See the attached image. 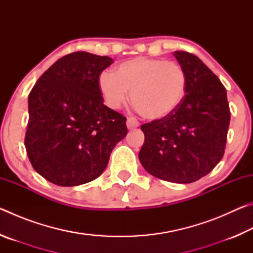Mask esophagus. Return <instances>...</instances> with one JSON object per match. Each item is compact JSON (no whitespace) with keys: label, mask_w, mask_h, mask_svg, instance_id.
Masks as SVG:
<instances>
[{"label":"esophagus","mask_w":253,"mask_h":253,"mask_svg":"<svg viewBox=\"0 0 253 253\" xmlns=\"http://www.w3.org/2000/svg\"><path fill=\"white\" fill-rule=\"evenodd\" d=\"M138 126H139V123L136 118H134V117H128L127 118L128 129H135V128H137Z\"/></svg>","instance_id":"esophagus-1"}]
</instances>
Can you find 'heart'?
Here are the masks:
<instances>
[{
  "label": "heart",
  "instance_id": "b5f03b06",
  "mask_svg": "<svg viewBox=\"0 0 253 253\" xmlns=\"http://www.w3.org/2000/svg\"><path fill=\"white\" fill-rule=\"evenodd\" d=\"M187 75L175 61L136 57L119 65L115 74L104 71L99 89L107 106L119 109L130 100L136 110L149 121H160L172 115L186 93Z\"/></svg>",
  "mask_w": 253,
  "mask_h": 253
}]
</instances>
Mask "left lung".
<instances>
[{
  "label": "left lung",
  "mask_w": 253,
  "mask_h": 253,
  "mask_svg": "<svg viewBox=\"0 0 253 253\" xmlns=\"http://www.w3.org/2000/svg\"><path fill=\"white\" fill-rule=\"evenodd\" d=\"M187 75L186 93L172 115L143 124V168L173 183H192L205 176L223 157L230 108L220 79L196 55L175 51Z\"/></svg>",
  "instance_id": "left-lung-1"
}]
</instances>
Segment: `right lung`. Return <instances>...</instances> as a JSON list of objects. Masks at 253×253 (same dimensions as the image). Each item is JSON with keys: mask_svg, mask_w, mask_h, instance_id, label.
Here are the masks:
<instances>
[{"mask_svg": "<svg viewBox=\"0 0 253 253\" xmlns=\"http://www.w3.org/2000/svg\"><path fill=\"white\" fill-rule=\"evenodd\" d=\"M114 60L84 51L55 61L29 95L24 145L46 181L76 186L97 178L127 135L126 117L104 105L99 77Z\"/></svg>", "mask_w": 253, "mask_h": 253, "instance_id": "1", "label": "right lung"}]
</instances>
